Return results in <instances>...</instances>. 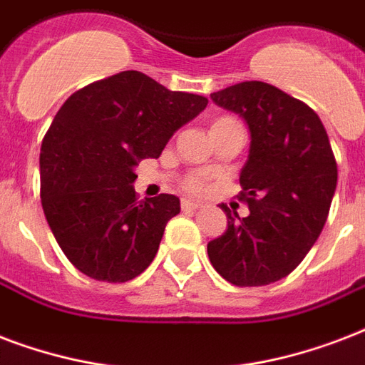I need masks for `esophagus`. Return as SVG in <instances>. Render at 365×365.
I'll use <instances>...</instances> for the list:
<instances>
[{
    "instance_id": "1",
    "label": "esophagus",
    "mask_w": 365,
    "mask_h": 365,
    "mask_svg": "<svg viewBox=\"0 0 365 365\" xmlns=\"http://www.w3.org/2000/svg\"><path fill=\"white\" fill-rule=\"evenodd\" d=\"M182 209H188V211H196V209L202 207V203L200 202H192V200H182Z\"/></svg>"
}]
</instances>
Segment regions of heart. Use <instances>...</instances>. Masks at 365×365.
Returning <instances> with one entry per match:
<instances>
[{"label": "heart", "instance_id": "obj_1", "mask_svg": "<svg viewBox=\"0 0 365 365\" xmlns=\"http://www.w3.org/2000/svg\"><path fill=\"white\" fill-rule=\"evenodd\" d=\"M185 188L190 192H202L205 188V175L192 173L185 179Z\"/></svg>", "mask_w": 365, "mask_h": 365}]
</instances>
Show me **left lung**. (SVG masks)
<instances>
[{
	"label": "left lung",
	"instance_id": "left-lung-1",
	"mask_svg": "<svg viewBox=\"0 0 365 365\" xmlns=\"http://www.w3.org/2000/svg\"><path fill=\"white\" fill-rule=\"evenodd\" d=\"M211 101L247 123L251 144L240 173L250 215L221 203L228 227L207 244L209 261L230 284L268 285L301 264L326 225L337 188L331 144L314 110L262 81L211 93Z\"/></svg>",
	"mask_w": 365,
	"mask_h": 365
}]
</instances>
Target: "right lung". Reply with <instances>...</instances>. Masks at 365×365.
<instances>
[{
	"label": "right lung",
	"mask_w": 365,
	"mask_h": 365,
	"mask_svg": "<svg viewBox=\"0 0 365 365\" xmlns=\"http://www.w3.org/2000/svg\"><path fill=\"white\" fill-rule=\"evenodd\" d=\"M205 106L202 95L169 91L137 70L95 81L62 104L41 143V205L80 272L118 284L150 267L180 202L173 194L138 202L135 168L160 158Z\"/></svg>",
	"instance_id": "right-lung-1"
}]
</instances>
